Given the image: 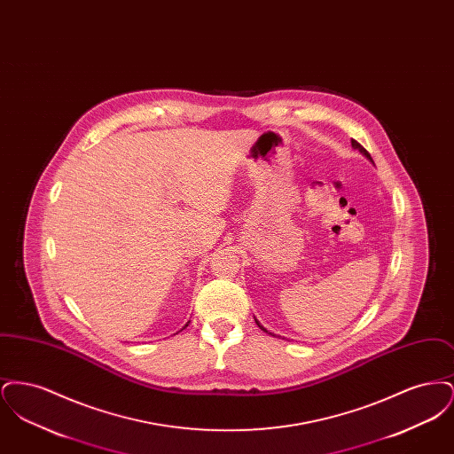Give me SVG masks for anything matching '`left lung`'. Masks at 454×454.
I'll return each instance as SVG.
<instances>
[{"label": "left lung", "mask_w": 454, "mask_h": 454, "mask_svg": "<svg viewBox=\"0 0 454 454\" xmlns=\"http://www.w3.org/2000/svg\"><path fill=\"white\" fill-rule=\"evenodd\" d=\"M350 143H352V146H354V148H356V150H359V152L363 153V154H364V156H366L367 160H371V161H372V158H371V154H369V153L366 152V148H363V146H361V145H359V143H357V141H356V139H352V141H350ZM255 322H257V320H255ZM257 325H259L260 330H263V332H267V330H265V328H263V326H262V325H260L259 322H257Z\"/></svg>", "instance_id": "left-lung-1"}]
</instances>
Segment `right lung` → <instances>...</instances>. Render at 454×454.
I'll list each match as a JSON object with an SVG mask.
<instances>
[{
	"mask_svg": "<svg viewBox=\"0 0 454 454\" xmlns=\"http://www.w3.org/2000/svg\"><path fill=\"white\" fill-rule=\"evenodd\" d=\"M187 325H189V324H187ZM187 325H185V326H187Z\"/></svg>",
	"mask_w": 454,
	"mask_h": 454,
	"instance_id": "add662e5",
	"label": "right lung"
}]
</instances>
